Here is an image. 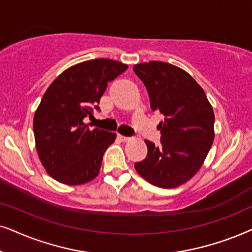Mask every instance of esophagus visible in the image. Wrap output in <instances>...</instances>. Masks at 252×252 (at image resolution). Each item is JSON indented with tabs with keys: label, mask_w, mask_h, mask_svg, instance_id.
I'll return each instance as SVG.
<instances>
[{
	"label": "esophagus",
	"mask_w": 252,
	"mask_h": 252,
	"mask_svg": "<svg viewBox=\"0 0 252 252\" xmlns=\"http://www.w3.org/2000/svg\"><path fill=\"white\" fill-rule=\"evenodd\" d=\"M117 137H119V139L122 140V142H129V140H130L129 137H126V136H122V135H119Z\"/></svg>",
	"instance_id": "34e87169"
}]
</instances>
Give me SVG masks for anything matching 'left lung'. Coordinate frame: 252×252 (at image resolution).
I'll return each mask as SVG.
<instances>
[{
    "instance_id": "obj_1",
    "label": "left lung",
    "mask_w": 252,
    "mask_h": 252,
    "mask_svg": "<svg viewBox=\"0 0 252 252\" xmlns=\"http://www.w3.org/2000/svg\"><path fill=\"white\" fill-rule=\"evenodd\" d=\"M145 85L151 109L162 114L161 146L145 140L147 156L135 168L153 186L172 189L200 169L214 139V113L204 90L187 71L166 62L133 65Z\"/></svg>"
}]
</instances>
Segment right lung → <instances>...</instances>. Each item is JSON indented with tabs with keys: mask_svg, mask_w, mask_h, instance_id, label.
<instances>
[{
	"mask_svg": "<svg viewBox=\"0 0 252 252\" xmlns=\"http://www.w3.org/2000/svg\"><path fill=\"white\" fill-rule=\"evenodd\" d=\"M128 65L95 59L70 66L50 84L33 119L39 159L54 180L80 186L98 176L102 157L116 138L115 132L90 130L84 122L99 110L107 83Z\"/></svg>",
	"mask_w": 252,
	"mask_h": 252,
	"instance_id": "right-lung-1",
	"label": "right lung"
}]
</instances>
